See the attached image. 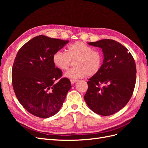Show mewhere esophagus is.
I'll use <instances>...</instances> for the list:
<instances>
[{
	"mask_svg": "<svg viewBox=\"0 0 148 148\" xmlns=\"http://www.w3.org/2000/svg\"><path fill=\"white\" fill-rule=\"evenodd\" d=\"M70 82H71V84H73L75 83L76 82H77V80L71 79H70Z\"/></svg>",
	"mask_w": 148,
	"mask_h": 148,
	"instance_id": "esophagus-1",
	"label": "esophagus"
}]
</instances>
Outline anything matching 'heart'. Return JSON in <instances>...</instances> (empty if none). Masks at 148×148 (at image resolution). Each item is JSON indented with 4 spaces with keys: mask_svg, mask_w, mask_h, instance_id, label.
I'll return each instance as SVG.
<instances>
[{
    "mask_svg": "<svg viewBox=\"0 0 148 148\" xmlns=\"http://www.w3.org/2000/svg\"><path fill=\"white\" fill-rule=\"evenodd\" d=\"M53 62L61 70H68L75 62L74 69L69 70L64 77L70 79H78L93 77L102 68L103 56L101 51L82 42H76L67 48L66 52L57 51L53 56Z\"/></svg>",
    "mask_w": 148,
    "mask_h": 148,
    "instance_id": "heart-1",
    "label": "heart"
}]
</instances>
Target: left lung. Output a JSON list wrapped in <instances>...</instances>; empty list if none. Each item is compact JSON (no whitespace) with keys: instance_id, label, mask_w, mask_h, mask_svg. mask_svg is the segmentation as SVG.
Instances as JSON below:
<instances>
[{"instance_id":"obj_1","label":"left lung","mask_w":148,"mask_h":148,"mask_svg":"<svg viewBox=\"0 0 148 148\" xmlns=\"http://www.w3.org/2000/svg\"><path fill=\"white\" fill-rule=\"evenodd\" d=\"M102 49L104 54L99 72L88 79L84 99L94 112L113 115L127 105L135 88L136 67L128 49L111 39L88 43Z\"/></svg>"}]
</instances>
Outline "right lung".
Listing matches in <instances>:
<instances>
[{"label":"right lung","mask_w":148,"mask_h":148,"mask_svg":"<svg viewBox=\"0 0 148 148\" xmlns=\"http://www.w3.org/2000/svg\"><path fill=\"white\" fill-rule=\"evenodd\" d=\"M69 41L39 35L18 52L12 67V85L16 98L28 112L47 119L60 110L71 88L52 57Z\"/></svg>","instance_id":"add662e5"}]
</instances>
